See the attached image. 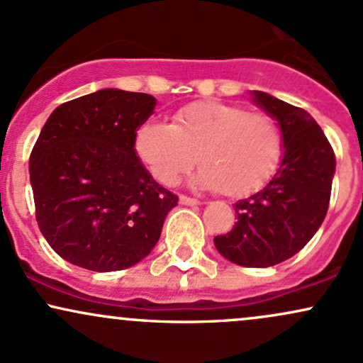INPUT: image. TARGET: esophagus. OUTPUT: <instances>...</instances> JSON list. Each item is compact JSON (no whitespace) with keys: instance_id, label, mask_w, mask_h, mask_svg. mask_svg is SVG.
<instances>
[{"instance_id":"esophagus-1","label":"esophagus","mask_w":363,"mask_h":363,"mask_svg":"<svg viewBox=\"0 0 363 363\" xmlns=\"http://www.w3.org/2000/svg\"><path fill=\"white\" fill-rule=\"evenodd\" d=\"M179 201H181V205H189V206L201 205V201H199V199L191 198V196H186V194H181V198H179Z\"/></svg>"}]
</instances>
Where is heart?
I'll return each instance as SVG.
<instances>
[{
  "label": "heart",
  "instance_id": "b5f03b06",
  "mask_svg": "<svg viewBox=\"0 0 363 363\" xmlns=\"http://www.w3.org/2000/svg\"><path fill=\"white\" fill-rule=\"evenodd\" d=\"M136 150L164 184H174L198 160L203 164L199 184L225 196H245L259 189L277 169L281 133L266 112L205 101L179 109L172 124H143Z\"/></svg>",
  "mask_w": 363,
  "mask_h": 363
}]
</instances>
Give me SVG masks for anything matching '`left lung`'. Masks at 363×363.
<instances>
[{
    "instance_id": "left-lung-1",
    "label": "left lung",
    "mask_w": 363,
    "mask_h": 363,
    "mask_svg": "<svg viewBox=\"0 0 363 363\" xmlns=\"http://www.w3.org/2000/svg\"><path fill=\"white\" fill-rule=\"evenodd\" d=\"M254 101L278 121L285 152L272 181L235 203L237 223L215 237V247L235 264L268 268L297 254L318 232L328 213L336 157L309 112L264 91H254Z\"/></svg>"
}]
</instances>
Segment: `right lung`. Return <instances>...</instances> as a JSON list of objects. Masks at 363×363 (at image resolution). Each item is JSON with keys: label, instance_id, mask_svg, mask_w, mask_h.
<instances>
[{"label": "right lung", "instance_id": "1", "mask_svg": "<svg viewBox=\"0 0 363 363\" xmlns=\"http://www.w3.org/2000/svg\"><path fill=\"white\" fill-rule=\"evenodd\" d=\"M148 94L99 90L56 107L30 153L35 220L62 259L118 272L148 256L179 198L136 155Z\"/></svg>", "mask_w": 363, "mask_h": 363}]
</instances>
